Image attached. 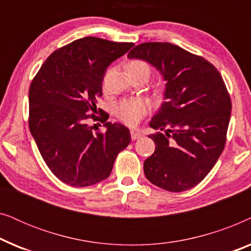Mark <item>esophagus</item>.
<instances>
[{"instance_id": "34e87169", "label": "esophagus", "mask_w": 251, "mask_h": 251, "mask_svg": "<svg viewBox=\"0 0 251 251\" xmlns=\"http://www.w3.org/2000/svg\"><path fill=\"white\" fill-rule=\"evenodd\" d=\"M131 138L132 140H136V139H139L140 137H142V133L138 132V131H135V130H131Z\"/></svg>"}]
</instances>
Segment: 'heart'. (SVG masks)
I'll use <instances>...</instances> for the list:
<instances>
[{
	"label": "heart",
	"mask_w": 251,
	"mask_h": 251,
	"mask_svg": "<svg viewBox=\"0 0 251 251\" xmlns=\"http://www.w3.org/2000/svg\"><path fill=\"white\" fill-rule=\"evenodd\" d=\"M147 71L150 72V66L145 61L132 60L128 65V72L132 71ZM149 111V105L143 99H128L119 104L116 108V115L123 123L128 126L138 125Z\"/></svg>",
	"instance_id": "obj_1"
}]
</instances>
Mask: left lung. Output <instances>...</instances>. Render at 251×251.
Segmentation results:
<instances>
[{
  "mask_svg": "<svg viewBox=\"0 0 251 251\" xmlns=\"http://www.w3.org/2000/svg\"><path fill=\"white\" fill-rule=\"evenodd\" d=\"M156 68L166 83L164 101L150 122L155 151L144 162L151 183L183 192L210 173L225 147L231 98L214 65L180 47L146 42L128 53Z\"/></svg>",
  "mask_w": 251,
  "mask_h": 251,
  "instance_id": "obj_1",
  "label": "left lung"
}]
</instances>
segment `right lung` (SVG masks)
Returning <instances> with one entry per match:
<instances>
[{
	"mask_svg": "<svg viewBox=\"0 0 251 251\" xmlns=\"http://www.w3.org/2000/svg\"><path fill=\"white\" fill-rule=\"evenodd\" d=\"M132 47L94 36L75 40L51 53L33 78L30 133L48 168L63 183L84 187L106 179L118 154L131 142L129 129L106 122L108 114L96 104L107 67ZM89 118L104 123L106 131L94 133Z\"/></svg>",
	"mask_w": 251,
	"mask_h": 251,
	"instance_id": "1",
	"label": "right lung"
}]
</instances>
